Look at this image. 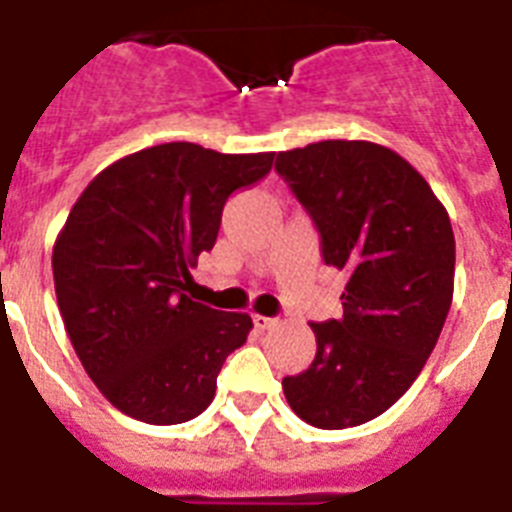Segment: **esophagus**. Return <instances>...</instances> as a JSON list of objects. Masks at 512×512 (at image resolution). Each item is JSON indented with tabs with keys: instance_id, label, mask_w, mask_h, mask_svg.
I'll return each mask as SVG.
<instances>
[{
	"instance_id": "esophagus-1",
	"label": "esophagus",
	"mask_w": 512,
	"mask_h": 512,
	"mask_svg": "<svg viewBox=\"0 0 512 512\" xmlns=\"http://www.w3.org/2000/svg\"><path fill=\"white\" fill-rule=\"evenodd\" d=\"M252 324H255V329L265 332V329L276 327V324H279V319H268V316H260V313H255V316H252Z\"/></svg>"
}]
</instances>
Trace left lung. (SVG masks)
Returning a JSON list of instances; mask_svg holds the SVG:
<instances>
[{
  "instance_id": "1",
  "label": "left lung",
  "mask_w": 512,
  "mask_h": 512,
  "mask_svg": "<svg viewBox=\"0 0 512 512\" xmlns=\"http://www.w3.org/2000/svg\"><path fill=\"white\" fill-rule=\"evenodd\" d=\"M276 170L348 273L340 319L311 324L316 358L281 388L313 428H356L404 396L436 348L454 295L449 212L404 156L369 140L281 151Z\"/></svg>"
}]
</instances>
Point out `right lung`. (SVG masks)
<instances>
[{
  "mask_svg": "<svg viewBox=\"0 0 512 512\" xmlns=\"http://www.w3.org/2000/svg\"><path fill=\"white\" fill-rule=\"evenodd\" d=\"M271 167L273 154L162 143L108 164L68 212L52 247L60 316L84 372L132 420L199 417L225 358L247 342V313L180 289L215 247L228 196Z\"/></svg>",
  "mask_w": 512,
  "mask_h": 512,
  "instance_id": "1",
  "label": "right lung"
}]
</instances>
